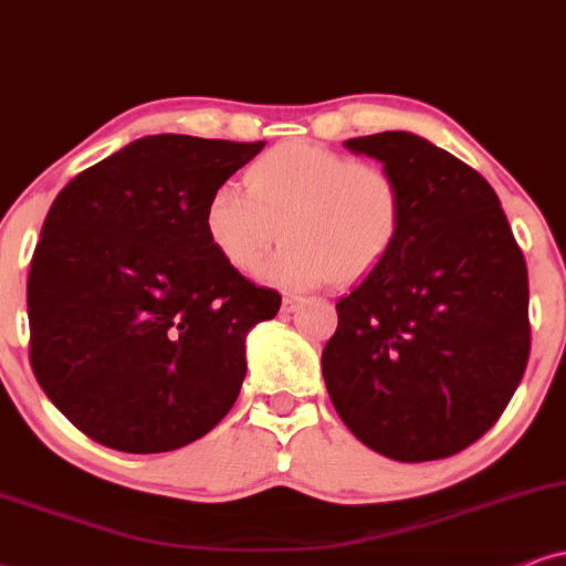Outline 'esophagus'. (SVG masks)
Instances as JSON below:
<instances>
[{"label": "esophagus", "mask_w": 566, "mask_h": 566, "mask_svg": "<svg viewBox=\"0 0 566 566\" xmlns=\"http://www.w3.org/2000/svg\"><path fill=\"white\" fill-rule=\"evenodd\" d=\"M300 303H303V300H300L297 295H287V297L282 300V311L284 313H295L297 307H300Z\"/></svg>", "instance_id": "34e87169"}]
</instances>
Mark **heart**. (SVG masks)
<instances>
[{"label": "heart", "mask_w": 566, "mask_h": 566, "mask_svg": "<svg viewBox=\"0 0 566 566\" xmlns=\"http://www.w3.org/2000/svg\"><path fill=\"white\" fill-rule=\"evenodd\" d=\"M245 188L219 182L209 192L206 240L227 266L250 274L282 227L284 242L261 271L279 287L357 282L384 263L402 234L405 200L391 171L321 143L269 148L250 161Z\"/></svg>", "instance_id": "1"}]
</instances>
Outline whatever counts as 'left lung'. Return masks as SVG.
I'll use <instances>...</instances> for the list:
<instances>
[{
  "instance_id": "obj_1",
  "label": "left lung",
  "mask_w": 566,
  "mask_h": 566,
  "mask_svg": "<svg viewBox=\"0 0 566 566\" xmlns=\"http://www.w3.org/2000/svg\"><path fill=\"white\" fill-rule=\"evenodd\" d=\"M399 182L395 250L336 303L321 355L334 410L374 452L452 457L510 405L531 355L527 266L499 196L412 133L349 138Z\"/></svg>"
}]
</instances>
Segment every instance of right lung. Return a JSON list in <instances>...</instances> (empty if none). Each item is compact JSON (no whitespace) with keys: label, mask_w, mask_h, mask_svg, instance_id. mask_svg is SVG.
Returning a JSON list of instances; mask_svg holds the SVG:
<instances>
[{"label":"right lung","mask_w":566,"mask_h":566,"mask_svg":"<svg viewBox=\"0 0 566 566\" xmlns=\"http://www.w3.org/2000/svg\"><path fill=\"white\" fill-rule=\"evenodd\" d=\"M263 146L148 135L54 198L28 274L31 368L88 439L171 452L232 410L245 336L282 297L219 259L203 203Z\"/></svg>","instance_id":"obj_1"}]
</instances>
